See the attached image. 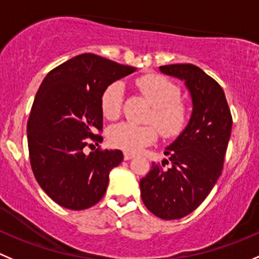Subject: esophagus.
<instances>
[{
	"mask_svg": "<svg viewBox=\"0 0 259 259\" xmlns=\"http://www.w3.org/2000/svg\"><path fill=\"white\" fill-rule=\"evenodd\" d=\"M135 156H136V155H135L134 152L124 151V160H131V159H134Z\"/></svg>",
	"mask_w": 259,
	"mask_h": 259,
	"instance_id": "obj_1",
	"label": "esophagus"
}]
</instances>
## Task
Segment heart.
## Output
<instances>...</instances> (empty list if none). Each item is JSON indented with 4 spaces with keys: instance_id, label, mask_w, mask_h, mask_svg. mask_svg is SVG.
Wrapping results in <instances>:
<instances>
[{
    "instance_id": "heart-1",
    "label": "heart",
    "mask_w": 259,
    "mask_h": 259,
    "mask_svg": "<svg viewBox=\"0 0 259 259\" xmlns=\"http://www.w3.org/2000/svg\"><path fill=\"white\" fill-rule=\"evenodd\" d=\"M136 85L154 105L149 118L150 122L155 123L162 136H177L183 130L187 120V109L179 100L181 91L178 86L164 76L155 73L141 76L137 78ZM122 83L115 81L107 86L100 99L103 115L109 120L117 119L122 109ZM156 128L154 125H140L128 122L119 123L109 131V142L114 147L125 151H137L155 141Z\"/></svg>"
}]
</instances>
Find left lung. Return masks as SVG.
<instances>
[{
    "label": "left lung",
    "instance_id": "obj_1",
    "mask_svg": "<svg viewBox=\"0 0 259 259\" xmlns=\"http://www.w3.org/2000/svg\"><path fill=\"white\" fill-rule=\"evenodd\" d=\"M160 71L184 81L192 114L183 132L165 149L168 160L162 167L154 162L140 188L147 210L164 220H177L196 210L221 176L233 118L223 88L199 67L177 63L160 66Z\"/></svg>",
    "mask_w": 259,
    "mask_h": 259
}]
</instances>
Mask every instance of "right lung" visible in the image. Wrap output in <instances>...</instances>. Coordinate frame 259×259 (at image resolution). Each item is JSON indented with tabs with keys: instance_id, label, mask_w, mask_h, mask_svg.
<instances>
[{
	"instance_id": "obj_1",
	"label": "right lung",
	"mask_w": 259,
	"mask_h": 259,
	"mask_svg": "<svg viewBox=\"0 0 259 259\" xmlns=\"http://www.w3.org/2000/svg\"><path fill=\"white\" fill-rule=\"evenodd\" d=\"M135 71L83 53L53 68L39 86L26 128L29 156L39 186L62 207L85 210L105 194L122 151L98 149L86 155L83 149L103 141L97 135L103 130V91Z\"/></svg>"
}]
</instances>
